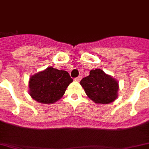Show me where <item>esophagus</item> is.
Masks as SVG:
<instances>
[{"instance_id": "obj_1", "label": "esophagus", "mask_w": 149, "mask_h": 149, "mask_svg": "<svg viewBox=\"0 0 149 149\" xmlns=\"http://www.w3.org/2000/svg\"><path fill=\"white\" fill-rule=\"evenodd\" d=\"M81 79H82V77H80V76H79V77H77V78H75V80L77 82H79L80 80H81Z\"/></svg>"}]
</instances>
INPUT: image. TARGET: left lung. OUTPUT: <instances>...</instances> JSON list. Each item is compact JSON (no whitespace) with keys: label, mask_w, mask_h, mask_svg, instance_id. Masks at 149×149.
<instances>
[{"label":"left lung","mask_w":149,"mask_h":149,"mask_svg":"<svg viewBox=\"0 0 149 149\" xmlns=\"http://www.w3.org/2000/svg\"><path fill=\"white\" fill-rule=\"evenodd\" d=\"M80 84L88 97L97 104H110L118 97V81L100 69L91 70Z\"/></svg>","instance_id":"obj_1"}]
</instances>
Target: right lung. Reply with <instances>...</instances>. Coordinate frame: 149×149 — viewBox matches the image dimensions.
Listing matches in <instances>:
<instances>
[{
	"label": "right lung",
	"mask_w": 149,
	"mask_h": 149,
	"mask_svg": "<svg viewBox=\"0 0 149 149\" xmlns=\"http://www.w3.org/2000/svg\"><path fill=\"white\" fill-rule=\"evenodd\" d=\"M72 81L66 71L48 67L30 78L29 93L35 100L42 104L55 103L63 97Z\"/></svg>",
	"instance_id": "add662e5"
}]
</instances>
